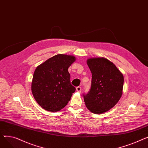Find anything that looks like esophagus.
I'll return each mask as SVG.
<instances>
[{
  "mask_svg": "<svg viewBox=\"0 0 148 148\" xmlns=\"http://www.w3.org/2000/svg\"><path fill=\"white\" fill-rule=\"evenodd\" d=\"M76 90H77V92H81L82 88L80 86H77L76 88Z\"/></svg>",
  "mask_w": 148,
  "mask_h": 148,
  "instance_id": "34e87169",
  "label": "esophagus"
}]
</instances>
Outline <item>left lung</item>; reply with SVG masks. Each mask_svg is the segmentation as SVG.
<instances>
[{
	"label": "left lung",
	"instance_id": "1",
	"mask_svg": "<svg viewBox=\"0 0 148 148\" xmlns=\"http://www.w3.org/2000/svg\"><path fill=\"white\" fill-rule=\"evenodd\" d=\"M87 64L92 73L91 87L83 94L85 104L92 113L100 114L113 108L122 94L123 76L112 62L104 58H90Z\"/></svg>",
	"mask_w": 148,
	"mask_h": 148
}]
</instances>
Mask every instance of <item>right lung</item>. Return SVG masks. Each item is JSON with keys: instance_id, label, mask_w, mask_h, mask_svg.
<instances>
[{"instance_id": "obj_1", "label": "right lung", "mask_w": 148, "mask_h": 148, "mask_svg": "<svg viewBox=\"0 0 148 148\" xmlns=\"http://www.w3.org/2000/svg\"><path fill=\"white\" fill-rule=\"evenodd\" d=\"M75 60L74 56L59 54L36 68L31 86L32 92L36 101L45 110H60L75 91V88L70 82L68 71Z\"/></svg>"}]
</instances>
